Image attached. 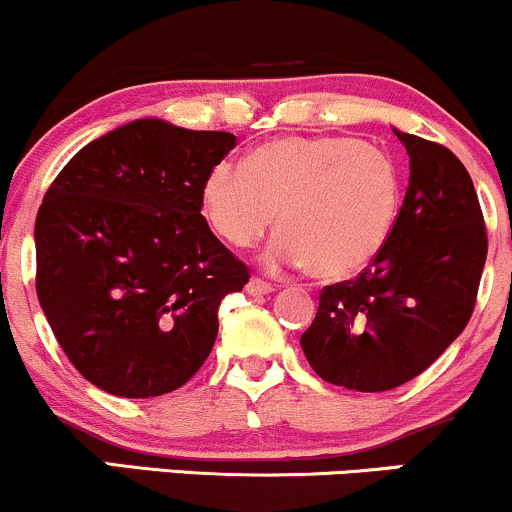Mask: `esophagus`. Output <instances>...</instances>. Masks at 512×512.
Wrapping results in <instances>:
<instances>
[{
	"instance_id": "esophagus-1",
	"label": "esophagus",
	"mask_w": 512,
	"mask_h": 512,
	"mask_svg": "<svg viewBox=\"0 0 512 512\" xmlns=\"http://www.w3.org/2000/svg\"><path fill=\"white\" fill-rule=\"evenodd\" d=\"M272 289L274 286L269 284V281L260 279V276H252V279L248 281V286H245V291H248L250 296H264V293H269Z\"/></svg>"
}]
</instances>
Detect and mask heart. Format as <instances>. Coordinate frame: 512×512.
<instances>
[{
    "label": "heart",
    "mask_w": 512,
    "mask_h": 512,
    "mask_svg": "<svg viewBox=\"0 0 512 512\" xmlns=\"http://www.w3.org/2000/svg\"><path fill=\"white\" fill-rule=\"evenodd\" d=\"M202 214L231 248H250L269 226V262L305 264L317 279L361 272L395 226L402 180L390 156L351 137H286L223 161L202 182Z\"/></svg>",
    "instance_id": "b5f03b06"
}]
</instances>
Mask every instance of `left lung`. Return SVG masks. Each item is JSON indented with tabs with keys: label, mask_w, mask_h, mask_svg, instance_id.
Segmentation results:
<instances>
[{
	"label": "left lung",
	"mask_w": 512,
	"mask_h": 512,
	"mask_svg": "<svg viewBox=\"0 0 512 512\" xmlns=\"http://www.w3.org/2000/svg\"><path fill=\"white\" fill-rule=\"evenodd\" d=\"M409 187L383 250L354 279L320 291L301 346L322 380L385 392L421 375L477 305L489 236L477 190L443 144L397 132Z\"/></svg>",
	"instance_id": "obj_1"
}]
</instances>
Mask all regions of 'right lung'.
Here are the masks:
<instances>
[{"label":"right lung","mask_w":512,"mask_h":512,"mask_svg":"<svg viewBox=\"0 0 512 512\" xmlns=\"http://www.w3.org/2000/svg\"><path fill=\"white\" fill-rule=\"evenodd\" d=\"M236 144L231 132L137 120L84 146L52 180L35 216V291L88 383L158 397L207 361L221 298L250 279L199 199Z\"/></svg>","instance_id":"1"}]
</instances>
